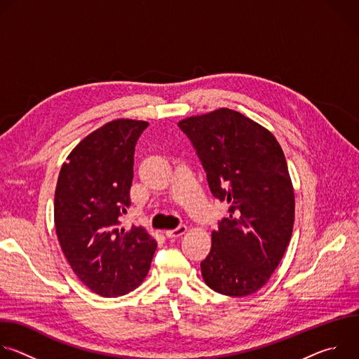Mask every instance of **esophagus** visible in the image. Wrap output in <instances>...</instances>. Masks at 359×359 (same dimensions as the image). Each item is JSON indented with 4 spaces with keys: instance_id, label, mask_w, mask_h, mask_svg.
Returning a JSON list of instances; mask_svg holds the SVG:
<instances>
[{
    "instance_id": "esophagus-1",
    "label": "esophagus",
    "mask_w": 359,
    "mask_h": 359,
    "mask_svg": "<svg viewBox=\"0 0 359 359\" xmlns=\"http://www.w3.org/2000/svg\"><path fill=\"white\" fill-rule=\"evenodd\" d=\"M187 231V227L186 226H179L177 229H173V230H166L165 234L168 238H177L180 236H183L184 233Z\"/></svg>"
}]
</instances>
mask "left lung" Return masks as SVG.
<instances>
[{"instance_id":"left-lung-1","label":"left lung","mask_w":359,"mask_h":359,"mask_svg":"<svg viewBox=\"0 0 359 359\" xmlns=\"http://www.w3.org/2000/svg\"><path fill=\"white\" fill-rule=\"evenodd\" d=\"M208 173L210 190L230 204L212 233L201 276L223 295L245 297L271 278L291 240L295 197L274 135L229 108L179 122Z\"/></svg>"}]
</instances>
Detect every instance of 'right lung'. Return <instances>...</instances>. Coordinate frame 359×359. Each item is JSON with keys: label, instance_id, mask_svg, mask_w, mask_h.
<instances>
[{"label": "right lung", "instance_id": "1", "mask_svg": "<svg viewBox=\"0 0 359 359\" xmlns=\"http://www.w3.org/2000/svg\"><path fill=\"white\" fill-rule=\"evenodd\" d=\"M144 121L115 119L83 137L64 162L55 189L60 245L76 277L102 297H121L146 278L156 241L121 227L130 206L133 153Z\"/></svg>", "mask_w": 359, "mask_h": 359}]
</instances>
